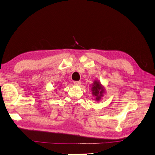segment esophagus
I'll return each mask as SVG.
<instances>
[{"label":"esophagus","mask_w":155,"mask_h":155,"mask_svg":"<svg viewBox=\"0 0 155 155\" xmlns=\"http://www.w3.org/2000/svg\"><path fill=\"white\" fill-rule=\"evenodd\" d=\"M74 84L75 85H77V86H79V85L81 84V81H74Z\"/></svg>","instance_id":"34e87169"}]
</instances>
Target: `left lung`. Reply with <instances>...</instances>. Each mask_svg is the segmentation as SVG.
I'll return each mask as SVG.
<instances>
[{"label":"left lung","instance_id":"left-lung-1","mask_svg":"<svg viewBox=\"0 0 155 155\" xmlns=\"http://www.w3.org/2000/svg\"><path fill=\"white\" fill-rule=\"evenodd\" d=\"M92 91L93 95L96 97V100H99L100 98H101V96H102L104 90L102 88L101 84H100L99 82H97L96 81H95L94 84H92Z\"/></svg>","mask_w":155,"mask_h":155}]
</instances>
